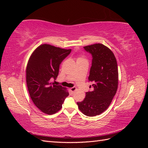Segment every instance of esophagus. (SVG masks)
I'll return each mask as SVG.
<instances>
[{
	"instance_id": "1",
	"label": "esophagus",
	"mask_w": 148,
	"mask_h": 148,
	"mask_svg": "<svg viewBox=\"0 0 148 148\" xmlns=\"http://www.w3.org/2000/svg\"><path fill=\"white\" fill-rule=\"evenodd\" d=\"M76 90H77V88H76L75 87H72V88H70V91H71V93H73Z\"/></svg>"
}]
</instances>
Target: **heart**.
Listing matches in <instances>:
<instances>
[{
    "instance_id": "b5f03b06",
    "label": "heart",
    "mask_w": 148,
    "mask_h": 148,
    "mask_svg": "<svg viewBox=\"0 0 148 148\" xmlns=\"http://www.w3.org/2000/svg\"><path fill=\"white\" fill-rule=\"evenodd\" d=\"M79 59H83V58H82V57H80V58H78V60H79Z\"/></svg>"
}]
</instances>
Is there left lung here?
<instances>
[{"instance_id": "left-lung-1", "label": "left lung", "mask_w": 148, "mask_h": 148, "mask_svg": "<svg viewBox=\"0 0 148 148\" xmlns=\"http://www.w3.org/2000/svg\"><path fill=\"white\" fill-rule=\"evenodd\" d=\"M92 56L91 67L88 81L92 91L86 92V97L77 105L82 113L89 117L104 112L113 99L118 88V67L115 56L102 44L83 47Z\"/></svg>"}]
</instances>
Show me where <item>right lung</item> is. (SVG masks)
Instances as JSON below:
<instances>
[{
    "label": "right lung",
    "mask_w": 148,
    "mask_h": 148,
    "mask_svg": "<svg viewBox=\"0 0 148 148\" xmlns=\"http://www.w3.org/2000/svg\"><path fill=\"white\" fill-rule=\"evenodd\" d=\"M71 51L45 44L39 46L29 58L26 67L28 89L35 106L44 113L57 112L69 95L65 88L51 82L57 77L60 64Z\"/></svg>",
    "instance_id": "add662e5"
}]
</instances>
